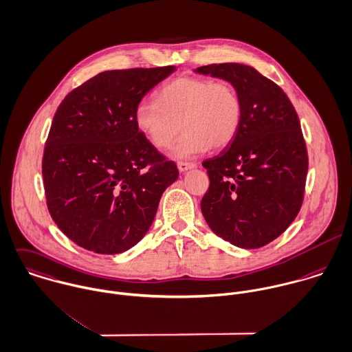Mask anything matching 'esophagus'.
Returning <instances> with one entry per match:
<instances>
[{"instance_id":"esophagus-1","label":"esophagus","mask_w":352,"mask_h":352,"mask_svg":"<svg viewBox=\"0 0 352 352\" xmlns=\"http://www.w3.org/2000/svg\"><path fill=\"white\" fill-rule=\"evenodd\" d=\"M197 165L195 164H192V162H183V161H179L177 162V169L180 170V172H187L188 169H192V168H195Z\"/></svg>"}]
</instances>
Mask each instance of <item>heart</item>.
Segmentation results:
<instances>
[{"label":"heart","mask_w":352,"mask_h":352,"mask_svg":"<svg viewBox=\"0 0 352 352\" xmlns=\"http://www.w3.org/2000/svg\"><path fill=\"white\" fill-rule=\"evenodd\" d=\"M241 121V102L232 85L204 78L180 76L164 85L157 101H142L135 109L138 129L160 148L184 131L173 150L177 158H192L210 147L234 140Z\"/></svg>","instance_id":"obj_1"}]
</instances>
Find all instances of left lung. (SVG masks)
I'll list each match as a JSON object with an SVG mask.
<instances>
[{"instance_id": "obj_1", "label": "left lung", "mask_w": 352, "mask_h": 352, "mask_svg": "<svg viewBox=\"0 0 352 352\" xmlns=\"http://www.w3.org/2000/svg\"><path fill=\"white\" fill-rule=\"evenodd\" d=\"M195 72L230 82L241 102L234 140L202 164L210 179L202 214L231 244L259 248L291 226L303 202L309 158L299 118L287 94L252 67L226 63Z\"/></svg>"}]
</instances>
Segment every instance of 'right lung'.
Segmentation results:
<instances>
[{"label":"right lung","mask_w":352,"mask_h":352,"mask_svg":"<svg viewBox=\"0 0 352 352\" xmlns=\"http://www.w3.org/2000/svg\"><path fill=\"white\" fill-rule=\"evenodd\" d=\"M176 67L105 71L60 104L42 176L49 213L78 245L97 254L129 250L148 231L177 166L135 124L142 98Z\"/></svg>","instance_id":"obj_1"}]
</instances>
